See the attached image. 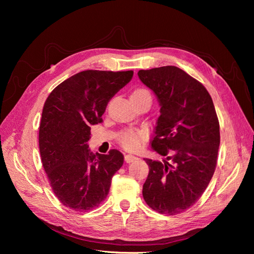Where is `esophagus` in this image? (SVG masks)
Segmentation results:
<instances>
[{
    "instance_id": "obj_1",
    "label": "esophagus",
    "mask_w": 254,
    "mask_h": 254,
    "mask_svg": "<svg viewBox=\"0 0 254 254\" xmlns=\"http://www.w3.org/2000/svg\"><path fill=\"white\" fill-rule=\"evenodd\" d=\"M135 160H137V158L134 157V156L125 155V162L126 163H131V162H133V161H135Z\"/></svg>"
}]
</instances>
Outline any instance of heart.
Segmentation results:
<instances>
[{
    "mask_svg": "<svg viewBox=\"0 0 254 254\" xmlns=\"http://www.w3.org/2000/svg\"><path fill=\"white\" fill-rule=\"evenodd\" d=\"M143 96H150L148 90L144 88H136L131 94V99L139 98ZM148 140V131L146 129L125 128L119 133L118 141L124 149L129 151H134L139 149L141 146Z\"/></svg>",
    "mask_w": 254,
    "mask_h": 254,
    "instance_id": "b5f03b06",
    "label": "heart"
}]
</instances>
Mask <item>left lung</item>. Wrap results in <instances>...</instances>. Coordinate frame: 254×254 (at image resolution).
Segmentation results:
<instances>
[{
    "mask_svg": "<svg viewBox=\"0 0 254 254\" xmlns=\"http://www.w3.org/2000/svg\"><path fill=\"white\" fill-rule=\"evenodd\" d=\"M137 75L161 106L151 149L171 161L144 159L149 167L144 200L161 214H180L201 197L216 168L217 114L203 84L179 67L140 70Z\"/></svg>",
    "mask_w": 254,
    "mask_h": 254,
    "instance_id": "8db88e82",
    "label": "left lung"
}]
</instances>
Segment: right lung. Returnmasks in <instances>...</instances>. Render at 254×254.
<instances>
[{"instance_id":"add662e5","label":"right lung","mask_w":254,"mask_h":254,"mask_svg":"<svg viewBox=\"0 0 254 254\" xmlns=\"http://www.w3.org/2000/svg\"><path fill=\"white\" fill-rule=\"evenodd\" d=\"M132 76L133 71H82L58 84L45 101L39 127L41 162L64 206L87 212L108 195L124 156L118 149L93 155L87 142L91 126L103 122L109 101Z\"/></svg>"}]
</instances>
